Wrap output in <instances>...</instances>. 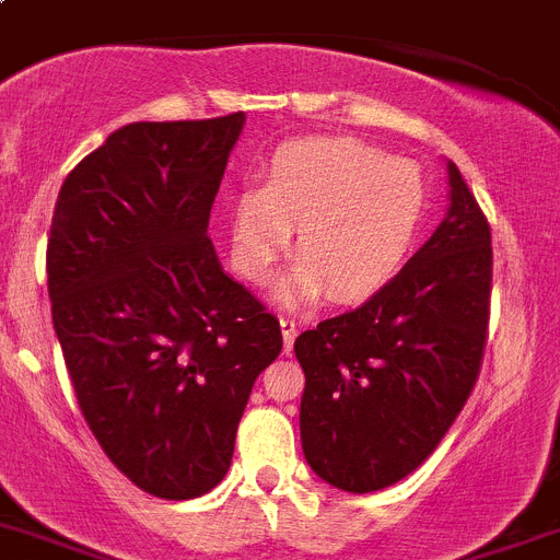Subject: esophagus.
I'll return each mask as SVG.
<instances>
[{
	"mask_svg": "<svg viewBox=\"0 0 560 560\" xmlns=\"http://www.w3.org/2000/svg\"><path fill=\"white\" fill-rule=\"evenodd\" d=\"M280 330H283L285 352H291V347H294V338H296V322L294 319H280Z\"/></svg>",
	"mask_w": 560,
	"mask_h": 560,
	"instance_id": "1",
	"label": "esophagus"
}]
</instances>
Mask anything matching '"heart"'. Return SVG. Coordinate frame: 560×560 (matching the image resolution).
<instances>
[{
  "label": "heart",
  "instance_id": "1",
  "mask_svg": "<svg viewBox=\"0 0 560 560\" xmlns=\"http://www.w3.org/2000/svg\"><path fill=\"white\" fill-rule=\"evenodd\" d=\"M422 168L355 138H300L266 163V186L230 199V255L249 283H266L296 230L294 275L283 305L358 300L399 269L428 217Z\"/></svg>",
  "mask_w": 560,
  "mask_h": 560
}]
</instances>
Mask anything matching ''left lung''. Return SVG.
I'll list each match as a JSON object with an SVG mask.
<instances>
[{
  "label": "left lung",
  "instance_id": "obj_1",
  "mask_svg": "<svg viewBox=\"0 0 560 560\" xmlns=\"http://www.w3.org/2000/svg\"><path fill=\"white\" fill-rule=\"evenodd\" d=\"M450 205L419 253L361 307L294 341L305 372L300 439L325 483L369 494L439 447L483 361L491 230L447 161Z\"/></svg>",
  "mask_w": 560,
  "mask_h": 560
}]
</instances>
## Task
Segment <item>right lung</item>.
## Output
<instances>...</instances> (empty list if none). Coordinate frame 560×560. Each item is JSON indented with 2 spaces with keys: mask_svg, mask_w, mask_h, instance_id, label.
I'll return each mask as SVG.
<instances>
[{
  "mask_svg": "<svg viewBox=\"0 0 560 560\" xmlns=\"http://www.w3.org/2000/svg\"><path fill=\"white\" fill-rule=\"evenodd\" d=\"M244 121L119 127L55 205L46 277L77 402L107 458L161 500L222 483L255 377L283 350L208 238Z\"/></svg>",
  "mask_w": 560,
  "mask_h": 560,
  "instance_id": "1",
  "label": "right lung"
}]
</instances>
